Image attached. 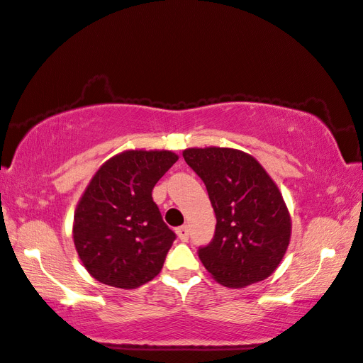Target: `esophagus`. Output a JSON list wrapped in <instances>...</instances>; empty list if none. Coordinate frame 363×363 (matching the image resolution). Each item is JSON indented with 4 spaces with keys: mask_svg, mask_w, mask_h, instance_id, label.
I'll return each instance as SVG.
<instances>
[{
    "mask_svg": "<svg viewBox=\"0 0 363 363\" xmlns=\"http://www.w3.org/2000/svg\"><path fill=\"white\" fill-rule=\"evenodd\" d=\"M176 234L179 237L181 242H187L189 240V228L187 226H181L176 229Z\"/></svg>",
    "mask_w": 363,
    "mask_h": 363,
    "instance_id": "esophagus-1",
    "label": "esophagus"
}]
</instances>
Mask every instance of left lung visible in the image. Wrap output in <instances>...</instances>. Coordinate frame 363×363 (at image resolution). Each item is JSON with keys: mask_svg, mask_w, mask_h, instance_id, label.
I'll use <instances>...</instances> for the list:
<instances>
[{"mask_svg": "<svg viewBox=\"0 0 363 363\" xmlns=\"http://www.w3.org/2000/svg\"><path fill=\"white\" fill-rule=\"evenodd\" d=\"M187 165L201 177L217 226L198 256L218 284L230 289L267 279L279 267L291 218L279 187L251 154L234 148H187Z\"/></svg>", "mask_w": 363, "mask_h": 363, "instance_id": "1", "label": "left lung"}]
</instances>
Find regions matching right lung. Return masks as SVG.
<instances>
[{"instance_id": "add662e5", "label": "right lung", "mask_w": 363, "mask_h": 363, "mask_svg": "<svg viewBox=\"0 0 363 363\" xmlns=\"http://www.w3.org/2000/svg\"><path fill=\"white\" fill-rule=\"evenodd\" d=\"M177 159L167 150H128L90 179L74 211L73 242L96 281L133 290L160 273L176 235L151 191Z\"/></svg>"}]
</instances>
